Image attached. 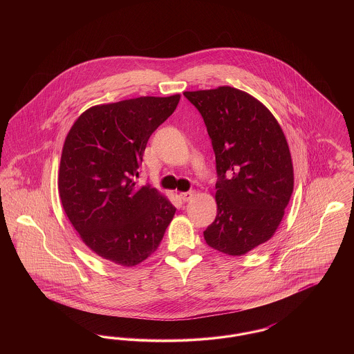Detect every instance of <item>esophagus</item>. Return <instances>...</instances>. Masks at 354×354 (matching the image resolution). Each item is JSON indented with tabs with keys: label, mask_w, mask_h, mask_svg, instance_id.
<instances>
[{
	"label": "esophagus",
	"mask_w": 354,
	"mask_h": 354,
	"mask_svg": "<svg viewBox=\"0 0 354 354\" xmlns=\"http://www.w3.org/2000/svg\"><path fill=\"white\" fill-rule=\"evenodd\" d=\"M195 191L194 189H189V191H185V192H182L180 194V199L183 201V202H189L194 196H195Z\"/></svg>",
	"instance_id": "1"
}]
</instances>
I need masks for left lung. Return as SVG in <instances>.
Listing matches in <instances>:
<instances>
[{"label":"left lung","instance_id":"8db88e82","mask_svg":"<svg viewBox=\"0 0 354 354\" xmlns=\"http://www.w3.org/2000/svg\"><path fill=\"white\" fill-rule=\"evenodd\" d=\"M201 113L216 160L215 221L205 243L243 256L268 241L293 192V166L286 135L270 110L235 87L185 91Z\"/></svg>","mask_w":354,"mask_h":354}]
</instances>
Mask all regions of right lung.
Masks as SVG:
<instances>
[{
	"label": "right lung",
	"mask_w": 354,
	"mask_h": 354,
	"mask_svg": "<svg viewBox=\"0 0 354 354\" xmlns=\"http://www.w3.org/2000/svg\"><path fill=\"white\" fill-rule=\"evenodd\" d=\"M180 95L100 104L75 120L65 139L58 189L70 223L102 259L134 267L155 252L176 208L135 178L152 133Z\"/></svg>",
	"instance_id": "1"
}]
</instances>
